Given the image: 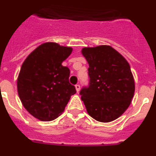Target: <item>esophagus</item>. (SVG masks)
I'll list each match as a JSON object with an SVG mask.
<instances>
[{
	"label": "esophagus",
	"instance_id": "34e87169",
	"mask_svg": "<svg viewBox=\"0 0 156 156\" xmlns=\"http://www.w3.org/2000/svg\"><path fill=\"white\" fill-rule=\"evenodd\" d=\"M76 87V92H79L80 91V86L79 84H76L75 86Z\"/></svg>",
	"mask_w": 156,
	"mask_h": 156
}]
</instances>
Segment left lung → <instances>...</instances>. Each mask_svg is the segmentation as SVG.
<instances>
[{
  "mask_svg": "<svg viewBox=\"0 0 156 156\" xmlns=\"http://www.w3.org/2000/svg\"><path fill=\"white\" fill-rule=\"evenodd\" d=\"M81 53L89 64L90 86L80 93L87 113L98 122L115 120L127 109L134 94L129 63L109 45L87 47Z\"/></svg>",
  "mask_w": 156,
  "mask_h": 156,
  "instance_id": "1",
  "label": "left lung"
}]
</instances>
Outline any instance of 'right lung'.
<instances>
[{
	"label": "right lung",
	"instance_id": "add662e5",
	"mask_svg": "<svg viewBox=\"0 0 156 156\" xmlns=\"http://www.w3.org/2000/svg\"><path fill=\"white\" fill-rule=\"evenodd\" d=\"M71 47L46 42L25 59L17 79L19 97L29 113L41 121H51L62 113L75 87L69 82V69L62 65Z\"/></svg>",
	"mask_w": 156,
	"mask_h": 156
}]
</instances>
